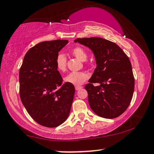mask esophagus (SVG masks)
I'll return each mask as SVG.
<instances>
[{
	"label": "esophagus",
	"instance_id": "obj_1",
	"mask_svg": "<svg viewBox=\"0 0 154 154\" xmlns=\"http://www.w3.org/2000/svg\"><path fill=\"white\" fill-rule=\"evenodd\" d=\"M82 88H83V87L81 86H75V89H76V91H79V90H80V89H82Z\"/></svg>",
	"mask_w": 154,
	"mask_h": 154
}]
</instances>
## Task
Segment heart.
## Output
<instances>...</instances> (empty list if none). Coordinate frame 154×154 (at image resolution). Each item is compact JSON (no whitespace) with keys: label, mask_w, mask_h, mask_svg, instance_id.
Returning a JSON list of instances; mask_svg holds the SVG:
<instances>
[{"label":"heart","mask_w":154,"mask_h":154,"mask_svg":"<svg viewBox=\"0 0 154 154\" xmlns=\"http://www.w3.org/2000/svg\"><path fill=\"white\" fill-rule=\"evenodd\" d=\"M71 54L79 60L85 61L87 59L88 55L84 48L80 46H76L71 50ZM55 65L57 69L60 72H64L67 67V59L65 55L62 53L57 54L55 59ZM88 75L85 72H70L64 77V82L66 83L79 86L84 84L88 79Z\"/></svg>","instance_id":"obj_1"}]
</instances>
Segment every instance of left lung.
Instances as JSON below:
<instances>
[{
    "instance_id": "1",
    "label": "left lung",
    "mask_w": 154,
    "mask_h": 154,
    "mask_svg": "<svg viewBox=\"0 0 154 154\" xmlns=\"http://www.w3.org/2000/svg\"><path fill=\"white\" fill-rule=\"evenodd\" d=\"M75 42L88 47L95 57L97 68L85 86L91 109L104 118L120 116L129 106L134 91L128 56L116 43L102 38H79Z\"/></svg>"
}]
</instances>
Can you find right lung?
<instances>
[{
	"label": "right lung",
	"mask_w": 154,
	"mask_h": 154,
	"mask_svg": "<svg viewBox=\"0 0 154 154\" xmlns=\"http://www.w3.org/2000/svg\"><path fill=\"white\" fill-rule=\"evenodd\" d=\"M68 40L43 41L31 48L19 71L20 97L27 113L38 125L57 127L69 116L74 99L73 85L62 84L55 65L59 52Z\"/></svg>",
	"instance_id": "obj_1"
}]
</instances>
